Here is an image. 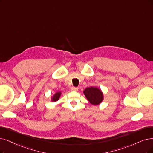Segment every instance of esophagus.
I'll return each instance as SVG.
<instances>
[{"mask_svg":"<svg viewBox=\"0 0 153 153\" xmlns=\"http://www.w3.org/2000/svg\"><path fill=\"white\" fill-rule=\"evenodd\" d=\"M78 90V88L77 87H72L71 88V91H77Z\"/></svg>","mask_w":153,"mask_h":153,"instance_id":"obj_1","label":"esophagus"}]
</instances>
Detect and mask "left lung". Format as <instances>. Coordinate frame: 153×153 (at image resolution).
Masks as SVG:
<instances>
[{
  "label": "left lung",
  "mask_w": 153,
  "mask_h": 153,
  "mask_svg": "<svg viewBox=\"0 0 153 153\" xmlns=\"http://www.w3.org/2000/svg\"><path fill=\"white\" fill-rule=\"evenodd\" d=\"M84 94L90 103L93 105H99L103 100V93L97 88H87L84 91Z\"/></svg>",
  "instance_id": "1"
}]
</instances>
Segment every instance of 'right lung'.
I'll use <instances>...</instances> for the list:
<instances>
[{"label":"right lung","mask_w":153,"mask_h":153,"mask_svg":"<svg viewBox=\"0 0 153 153\" xmlns=\"http://www.w3.org/2000/svg\"><path fill=\"white\" fill-rule=\"evenodd\" d=\"M60 92H58L55 94V95L53 97V98H52V101H57L60 97Z\"/></svg>","instance_id":"1"}]
</instances>
